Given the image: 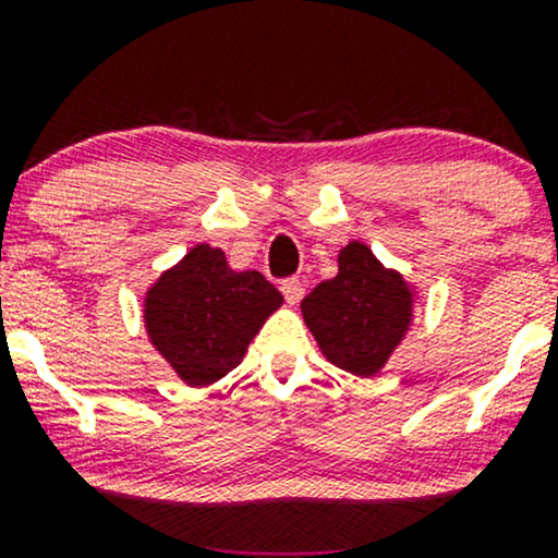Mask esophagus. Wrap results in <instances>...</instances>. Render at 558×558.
<instances>
[{
    "mask_svg": "<svg viewBox=\"0 0 558 558\" xmlns=\"http://www.w3.org/2000/svg\"><path fill=\"white\" fill-rule=\"evenodd\" d=\"M280 291H283L288 304L296 306L301 296H304V283H301L299 278H288V280H283V283H280Z\"/></svg>",
    "mask_w": 558,
    "mask_h": 558,
    "instance_id": "obj_1",
    "label": "esophagus"
}]
</instances>
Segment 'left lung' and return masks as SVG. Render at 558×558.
Returning a JSON list of instances; mask_svg holds the SVG:
<instances>
[{
  "mask_svg": "<svg viewBox=\"0 0 558 558\" xmlns=\"http://www.w3.org/2000/svg\"><path fill=\"white\" fill-rule=\"evenodd\" d=\"M417 286L386 267L373 248L349 241L338 275L301 301L306 328L323 356L351 375H377L412 330Z\"/></svg>",
  "mask_w": 558,
  "mask_h": 558,
  "instance_id": "left-lung-1",
  "label": "left lung"
}]
</instances>
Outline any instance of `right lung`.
Listing matches in <instances>:
<instances>
[{
	"label": "right lung",
	"mask_w": 558,
	"mask_h": 558,
	"mask_svg": "<svg viewBox=\"0 0 558 558\" xmlns=\"http://www.w3.org/2000/svg\"><path fill=\"white\" fill-rule=\"evenodd\" d=\"M283 296L257 270H233L226 252L196 243L144 293V328L185 386L207 388L235 369Z\"/></svg>",
	"instance_id": "add662e5"
}]
</instances>
